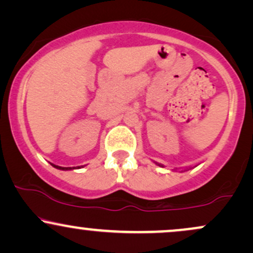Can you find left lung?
Listing matches in <instances>:
<instances>
[{
    "label": "left lung",
    "mask_w": 253,
    "mask_h": 253,
    "mask_svg": "<svg viewBox=\"0 0 253 253\" xmlns=\"http://www.w3.org/2000/svg\"><path fill=\"white\" fill-rule=\"evenodd\" d=\"M158 165H159V167H162V165H161V164H158Z\"/></svg>",
    "instance_id": "1"
}]
</instances>
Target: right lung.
<instances>
[{"mask_svg":"<svg viewBox=\"0 0 253 253\" xmlns=\"http://www.w3.org/2000/svg\"><path fill=\"white\" fill-rule=\"evenodd\" d=\"M53 165L54 168H57V169H59V170H71V169H76V168H63V167H58V165H54V164H52ZM77 169H80V167H77Z\"/></svg>","mask_w":253,"mask_h":253,"instance_id":"add662e5","label":"right lung"}]
</instances>
